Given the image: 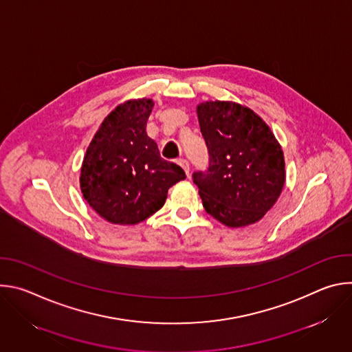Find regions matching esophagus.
Instances as JSON below:
<instances>
[{
    "mask_svg": "<svg viewBox=\"0 0 352 352\" xmlns=\"http://www.w3.org/2000/svg\"><path fill=\"white\" fill-rule=\"evenodd\" d=\"M177 163L184 168V171H185L186 175L189 177V163H188V160H186V159H178Z\"/></svg>",
    "mask_w": 352,
    "mask_h": 352,
    "instance_id": "esophagus-1",
    "label": "esophagus"
}]
</instances>
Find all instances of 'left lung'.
<instances>
[{
    "label": "left lung",
    "mask_w": 352,
    "mask_h": 352,
    "mask_svg": "<svg viewBox=\"0 0 352 352\" xmlns=\"http://www.w3.org/2000/svg\"><path fill=\"white\" fill-rule=\"evenodd\" d=\"M209 150V167L192 178L205 210L227 227L259 221L277 202L285 182L280 143L252 110L232 102L196 109Z\"/></svg>",
    "instance_id": "obj_1"
}]
</instances>
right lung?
Masks as SVG:
<instances>
[{
  "mask_svg": "<svg viewBox=\"0 0 352 352\" xmlns=\"http://www.w3.org/2000/svg\"><path fill=\"white\" fill-rule=\"evenodd\" d=\"M152 98L128 100L111 111L91 139L80 168V190L90 208L113 224H138L160 210L168 189L186 178L160 156L147 136Z\"/></svg>",
  "mask_w": 352,
  "mask_h": 352,
  "instance_id": "obj_1",
  "label": "right lung"
}]
</instances>
